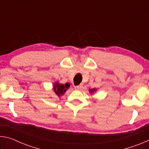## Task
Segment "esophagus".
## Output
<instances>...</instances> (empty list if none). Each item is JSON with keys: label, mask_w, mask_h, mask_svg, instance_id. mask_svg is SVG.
Instances as JSON below:
<instances>
[{"label": "esophagus", "mask_w": 149, "mask_h": 149, "mask_svg": "<svg viewBox=\"0 0 149 149\" xmlns=\"http://www.w3.org/2000/svg\"><path fill=\"white\" fill-rule=\"evenodd\" d=\"M81 87H82V85H76V86H75V87H74L75 89H76V90H79V89H81Z\"/></svg>", "instance_id": "1"}]
</instances>
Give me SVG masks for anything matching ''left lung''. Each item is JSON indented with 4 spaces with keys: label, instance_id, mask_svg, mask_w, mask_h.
Masks as SVG:
<instances>
[{
    "label": "left lung",
    "instance_id": "obj_1",
    "mask_svg": "<svg viewBox=\"0 0 149 149\" xmlns=\"http://www.w3.org/2000/svg\"><path fill=\"white\" fill-rule=\"evenodd\" d=\"M89 91H90V92H91V93H93V92L95 91L96 89H90Z\"/></svg>",
    "mask_w": 149,
    "mask_h": 149
}]
</instances>
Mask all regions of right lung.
<instances>
[{
	"label": "right lung",
	"mask_w": 149,
	"mask_h": 149,
	"mask_svg": "<svg viewBox=\"0 0 149 149\" xmlns=\"http://www.w3.org/2000/svg\"><path fill=\"white\" fill-rule=\"evenodd\" d=\"M70 87L69 84H65V85L59 84L58 83L54 84V91L56 95L60 97V95H64V93L66 91V90Z\"/></svg>",
	"instance_id": "obj_1"
}]
</instances>
